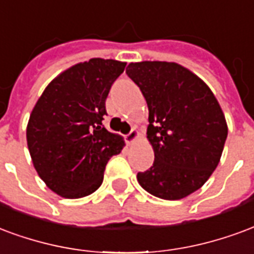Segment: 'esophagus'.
Wrapping results in <instances>:
<instances>
[{
	"instance_id": "esophagus-1",
	"label": "esophagus",
	"mask_w": 254,
	"mask_h": 254,
	"mask_svg": "<svg viewBox=\"0 0 254 254\" xmlns=\"http://www.w3.org/2000/svg\"><path fill=\"white\" fill-rule=\"evenodd\" d=\"M139 138V131L136 128H132L131 131H129V134L126 136V139H127V142H128L129 145H132V143H135L136 142V139Z\"/></svg>"
}]
</instances>
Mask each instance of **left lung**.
I'll return each mask as SVG.
<instances>
[{
	"mask_svg": "<svg viewBox=\"0 0 254 254\" xmlns=\"http://www.w3.org/2000/svg\"><path fill=\"white\" fill-rule=\"evenodd\" d=\"M126 73L145 96L154 151V164L138 173V183L160 199L187 197L221 161L227 138L221 105L203 79L176 62H131Z\"/></svg>",
	"mask_w": 254,
	"mask_h": 254,
	"instance_id": "obj_1",
	"label": "left lung"
}]
</instances>
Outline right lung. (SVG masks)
I'll return each instance as SVG.
<instances>
[{
    "instance_id": "right-lung-1",
    "label": "right lung",
    "mask_w": 254,
    "mask_h": 254,
    "mask_svg": "<svg viewBox=\"0 0 254 254\" xmlns=\"http://www.w3.org/2000/svg\"><path fill=\"white\" fill-rule=\"evenodd\" d=\"M126 62L92 58L58 74L39 97L27 125L33 168L50 190L66 199L93 193L123 136L103 127L105 100Z\"/></svg>"
}]
</instances>
